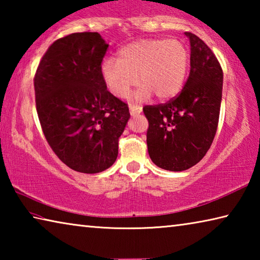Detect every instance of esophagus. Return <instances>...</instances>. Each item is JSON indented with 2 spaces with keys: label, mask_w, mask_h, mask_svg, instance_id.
Returning <instances> with one entry per match:
<instances>
[{
  "label": "esophagus",
  "mask_w": 260,
  "mask_h": 260,
  "mask_svg": "<svg viewBox=\"0 0 260 260\" xmlns=\"http://www.w3.org/2000/svg\"><path fill=\"white\" fill-rule=\"evenodd\" d=\"M129 111H131L132 116H135V114H139L142 112V108L139 107V105H131Z\"/></svg>",
  "instance_id": "esophagus-1"
}]
</instances>
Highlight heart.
<instances>
[{"instance_id": "b5f03b06", "label": "heart", "mask_w": 260, "mask_h": 260, "mask_svg": "<svg viewBox=\"0 0 260 260\" xmlns=\"http://www.w3.org/2000/svg\"><path fill=\"white\" fill-rule=\"evenodd\" d=\"M189 70L188 51L178 40L144 39L132 42L118 51L117 60L105 58L101 74L110 93L124 99L142 83L135 94L138 101L169 100L180 93Z\"/></svg>"}]
</instances>
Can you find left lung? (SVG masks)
I'll list each match as a JSON object with an SVG mask.
<instances>
[{
  "instance_id": "8db88e82",
  "label": "left lung",
  "mask_w": 260,
  "mask_h": 260,
  "mask_svg": "<svg viewBox=\"0 0 260 260\" xmlns=\"http://www.w3.org/2000/svg\"><path fill=\"white\" fill-rule=\"evenodd\" d=\"M190 73L181 93L146 105L148 152L155 164L180 172L196 165L213 142L222 96V70L212 50L190 32Z\"/></svg>"
}]
</instances>
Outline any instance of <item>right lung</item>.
Instances as JSON below:
<instances>
[{"label":"right lung","instance_id":"right-lung-1","mask_svg":"<svg viewBox=\"0 0 260 260\" xmlns=\"http://www.w3.org/2000/svg\"><path fill=\"white\" fill-rule=\"evenodd\" d=\"M109 45L98 32L72 33L48 48L34 77L43 134L57 157L94 174L117 159L128 105L107 89L101 64Z\"/></svg>","mask_w":260,"mask_h":260}]
</instances>
